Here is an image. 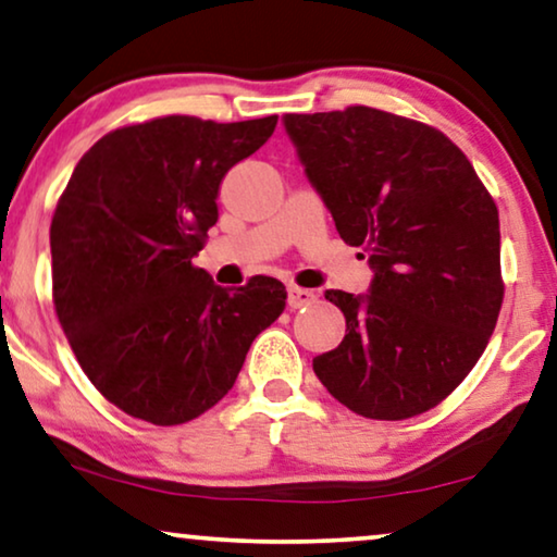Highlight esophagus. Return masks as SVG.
<instances>
[{
	"label": "esophagus",
	"instance_id": "1",
	"mask_svg": "<svg viewBox=\"0 0 557 557\" xmlns=\"http://www.w3.org/2000/svg\"><path fill=\"white\" fill-rule=\"evenodd\" d=\"M310 302H314L312 289H305V287H297V285L287 287V307H289V310H297V307H305Z\"/></svg>",
	"mask_w": 557,
	"mask_h": 557
}]
</instances>
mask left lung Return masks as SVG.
Masks as SVG:
<instances>
[{
	"instance_id": "left-lung-1",
	"label": "left lung",
	"mask_w": 557,
	"mask_h": 557,
	"mask_svg": "<svg viewBox=\"0 0 557 557\" xmlns=\"http://www.w3.org/2000/svg\"><path fill=\"white\" fill-rule=\"evenodd\" d=\"M282 122L339 237L375 272L368 295L325 293L347 330L312 360L314 375L362 418L428 412L475 368L500 314L491 193L460 147L422 122L362 104Z\"/></svg>"
}]
</instances>
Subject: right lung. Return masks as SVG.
<instances>
[{
  "label": "right lung",
  "instance_id": "add662e5",
  "mask_svg": "<svg viewBox=\"0 0 557 557\" xmlns=\"http://www.w3.org/2000/svg\"><path fill=\"white\" fill-rule=\"evenodd\" d=\"M275 124H129L89 147L66 182L49 227L54 310L85 375L132 418L182 425L210 410L285 310L275 277L227 289L193 264L222 177Z\"/></svg>",
  "mask_w": 557,
  "mask_h": 557
}]
</instances>
